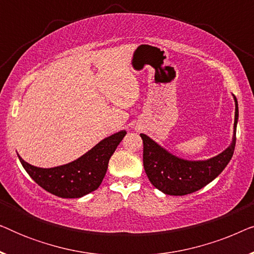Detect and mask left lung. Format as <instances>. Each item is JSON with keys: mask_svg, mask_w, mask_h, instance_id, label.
Returning <instances> with one entry per match:
<instances>
[{"mask_svg": "<svg viewBox=\"0 0 254 254\" xmlns=\"http://www.w3.org/2000/svg\"><path fill=\"white\" fill-rule=\"evenodd\" d=\"M234 98L236 112L231 144L220 155L207 161H186L176 157L145 134H140L143 141L144 171L156 189L169 195H186L208 185L223 171L234 155L236 145L238 103L236 97Z\"/></svg>", "mask_w": 254, "mask_h": 254, "instance_id": "8db88e82", "label": "left lung"}]
</instances>
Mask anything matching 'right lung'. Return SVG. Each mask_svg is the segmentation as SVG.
I'll return each instance as SVG.
<instances>
[{"label": "right lung", "instance_id": "add662e5", "mask_svg": "<svg viewBox=\"0 0 254 254\" xmlns=\"http://www.w3.org/2000/svg\"><path fill=\"white\" fill-rule=\"evenodd\" d=\"M126 130L118 131L104 138L82 157L65 165L43 169L26 163L18 156L29 176L45 190L60 197H81L93 192L106 175L109 161Z\"/></svg>", "mask_w": 254, "mask_h": 254}]
</instances>
